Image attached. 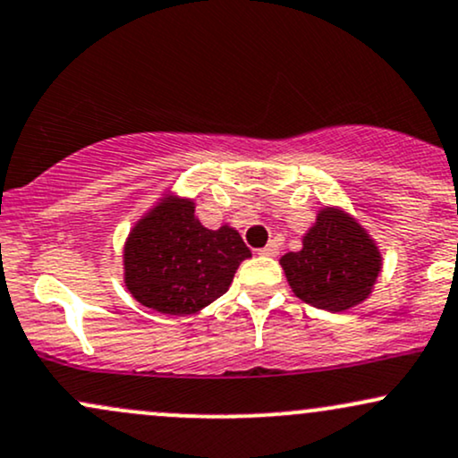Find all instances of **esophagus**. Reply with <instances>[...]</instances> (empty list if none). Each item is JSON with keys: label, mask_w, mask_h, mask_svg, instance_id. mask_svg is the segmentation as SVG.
I'll return each mask as SVG.
<instances>
[{"label": "esophagus", "mask_w": 458, "mask_h": 458, "mask_svg": "<svg viewBox=\"0 0 458 458\" xmlns=\"http://www.w3.org/2000/svg\"><path fill=\"white\" fill-rule=\"evenodd\" d=\"M259 254L260 256H269V259H273V256H277V245L276 243H269V245L260 247Z\"/></svg>", "instance_id": "34e87169"}]
</instances>
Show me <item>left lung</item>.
<instances>
[{
	"label": "left lung",
	"mask_w": 458,
	"mask_h": 458,
	"mask_svg": "<svg viewBox=\"0 0 458 458\" xmlns=\"http://www.w3.org/2000/svg\"><path fill=\"white\" fill-rule=\"evenodd\" d=\"M293 293L318 310L344 312L364 303L383 269L377 241L340 207L318 208L301 250L280 259Z\"/></svg>",
	"instance_id": "8db88e82"
}]
</instances>
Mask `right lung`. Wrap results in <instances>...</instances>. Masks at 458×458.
Segmentation results:
<instances>
[{"mask_svg":"<svg viewBox=\"0 0 458 458\" xmlns=\"http://www.w3.org/2000/svg\"><path fill=\"white\" fill-rule=\"evenodd\" d=\"M250 247L233 225L199 224L196 199L165 191L138 222L123 247V280L141 306L187 317L222 297Z\"/></svg>","mask_w":458,"mask_h":458,"instance_id":"add662e5","label":"right lung"}]
</instances>
